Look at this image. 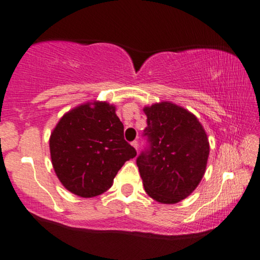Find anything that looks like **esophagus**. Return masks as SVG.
<instances>
[{"label":"esophagus","mask_w":260,"mask_h":260,"mask_svg":"<svg viewBox=\"0 0 260 260\" xmlns=\"http://www.w3.org/2000/svg\"><path fill=\"white\" fill-rule=\"evenodd\" d=\"M132 146H133L136 150H138V147H139V143H138V140L132 141Z\"/></svg>","instance_id":"obj_1"}]
</instances>
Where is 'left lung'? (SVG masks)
<instances>
[{"label": "left lung", "mask_w": 260, "mask_h": 260, "mask_svg": "<svg viewBox=\"0 0 260 260\" xmlns=\"http://www.w3.org/2000/svg\"><path fill=\"white\" fill-rule=\"evenodd\" d=\"M147 146L137 158L146 193L156 202L176 204L202 181L209 139L198 119L182 107L162 102L144 108Z\"/></svg>", "instance_id": "left-lung-1"}]
</instances>
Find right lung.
<instances>
[{"label": "right lung", "instance_id": "obj_1", "mask_svg": "<svg viewBox=\"0 0 260 260\" xmlns=\"http://www.w3.org/2000/svg\"><path fill=\"white\" fill-rule=\"evenodd\" d=\"M55 173L70 192L100 196L137 151L124 140L123 124L107 102L86 103L62 116L50 136Z\"/></svg>", "mask_w": 260, "mask_h": 260}]
</instances>
